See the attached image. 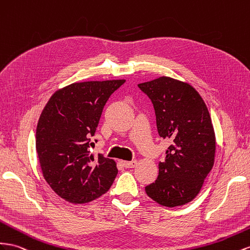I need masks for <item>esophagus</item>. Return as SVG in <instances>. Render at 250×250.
Returning a JSON list of instances; mask_svg holds the SVG:
<instances>
[{
  "mask_svg": "<svg viewBox=\"0 0 250 250\" xmlns=\"http://www.w3.org/2000/svg\"><path fill=\"white\" fill-rule=\"evenodd\" d=\"M122 165L125 168H132L137 165V161L132 160V161H122Z\"/></svg>",
  "mask_w": 250,
  "mask_h": 250,
  "instance_id": "34e87169",
  "label": "esophagus"
}]
</instances>
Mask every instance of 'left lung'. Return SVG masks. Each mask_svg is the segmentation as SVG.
Returning a JSON list of instances; mask_svg holds the SVG:
<instances>
[{"mask_svg":"<svg viewBox=\"0 0 250 250\" xmlns=\"http://www.w3.org/2000/svg\"><path fill=\"white\" fill-rule=\"evenodd\" d=\"M138 86L151 100L159 136L171 141L157 180L145 191L166 207L189 203L214 163L215 136L206 104L191 85L168 77Z\"/></svg>","mask_w":250,"mask_h":250,"instance_id":"1","label":"left lung"}]
</instances>
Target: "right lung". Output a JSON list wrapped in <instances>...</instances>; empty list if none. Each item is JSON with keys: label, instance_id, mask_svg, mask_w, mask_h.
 <instances>
[{"label": "right lung", "instance_id": "1", "mask_svg": "<svg viewBox=\"0 0 250 250\" xmlns=\"http://www.w3.org/2000/svg\"><path fill=\"white\" fill-rule=\"evenodd\" d=\"M125 80L73 83L56 91L39 119L36 148L44 179L61 198L83 204L108 191L116 162L90 154L103 108ZM97 142V141H96Z\"/></svg>", "mask_w": 250, "mask_h": 250}]
</instances>
